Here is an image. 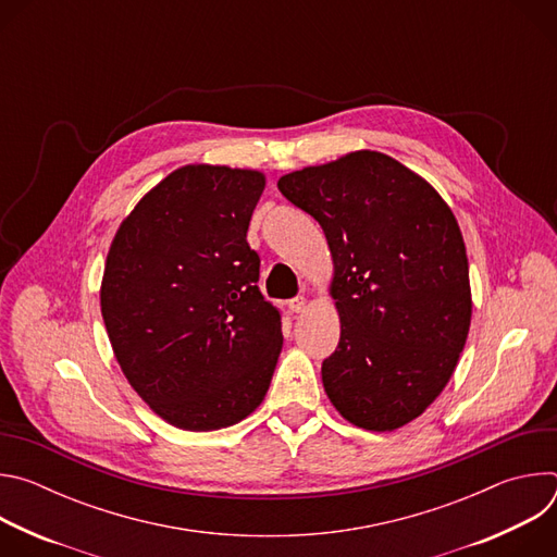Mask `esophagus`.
I'll return each instance as SVG.
<instances>
[{
  "label": "esophagus",
  "mask_w": 557,
  "mask_h": 557,
  "mask_svg": "<svg viewBox=\"0 0 557 557\" xmlns=\"http://www.w3.org/2000/svg\"><path fill=\"white\" fill-rule=\"evenodd\" d=\"M288 308H290V312H304L306 299H304V297H295V299L288 301Z\"/></svg>",
  "instance_id": "esophagus-1"
}]
</instances>
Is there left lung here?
I'll list each match as a JSON object with an SVG mask.
<instances>
[{
    "mask_svg": "<svg viewBox=\"0 0 557 557\" xmlns=\"http://www.w3.org/2000/svg\"><path fill=\"white\" fill-rule=\"evenodd\" d=\"M333 256L337 350L322 363L335 410L392 432L421 417L451 379L471 324L469 264L449 205L419 174L370 149L277 181Z\"/></svg>",
    "mask_w": 557,
    "mask_h": 557,
    "instance_id": "obj_1",
    "label": "left lung"
}]
</instances>
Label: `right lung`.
Instances as JSON below:
<instances>
[{
    "instance_id": "add662e5",
    "label": "right lung",
    "mask_w": 557,
    "mask_h": 557,
    "mask_svg": "<svg viewBox=\"0 0 557 557\" xmlns=\"http://www.w3.org/2000/svg\"><path fill=\"white\" fill-rule=\"evenodd\" d=\"M264 185L256 170L185 165L138 200L110 245L101 312L114 357L174 428L240 423L271 385L282 322L247 243Z\"/></svg>"
}]
</instances>
